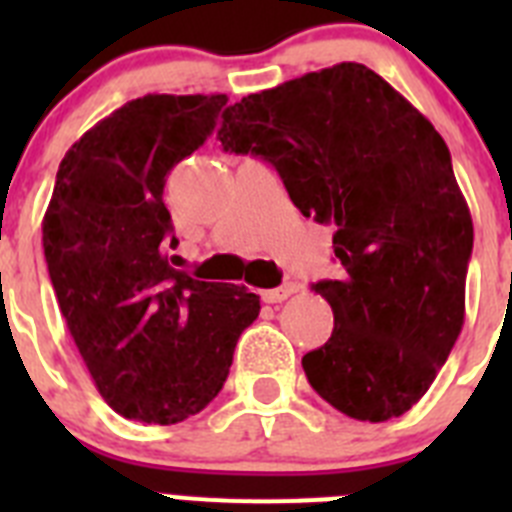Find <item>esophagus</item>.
Wrapping results in <instances>:
<instances>
[{"label": "esophagus", "mask_w": 512, "mask_h": 512, "mask_svg": "<svg viewBox=\"0 0 512 512\" xmlns=\"http://www.w3.org/2000/svg\"><path fill=\"white\" fill-rule=\"evenodd\" d=\"M297 292L295 284H282V287H274V289H264L261 292V300L264 302H282L287 297H292Z\"/></svg>", "instance_id": "34e87169"}]
</instances>
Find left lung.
<instances>
[{"mask_svg":"<svg viewBox=\"0 0 512 512\" xmlns=\"http://www.w3.org/2000/svg\"><path fill=\"white\" fill-rule=\"evenodd\" d=\"M223 151L277 169L305 217L333 225L341 279L312 284L333 310L307 382L369 423L408 413L464 325L474 228L451 153L408 99L364 63L248 94L223 112Z\"/></svg>","mask_w":512,"mask_h":512,"instance_id":"8db88e82","label":"left lung"}]
</instances>
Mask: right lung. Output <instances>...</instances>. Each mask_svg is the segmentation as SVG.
<instances>
[{
    "instance_id": "right-lung-1",
    "label": "right lung",
    "mask_w": 512,
    "mask_h": 512,
    "mask_svg": "<svg viewBox=\"0 0 512 512\" xmlns=\"http://www.w3.org/2000/svg\"><path fill=\"white\" fill-rule=\"evenodd\" d=\"M225 94H146L81 135L43 217L53 292L99 395L122 418L182 423L223 390L259 295L169 264L164 184L215 130Z\"/></svg>"
}]
</instances>
